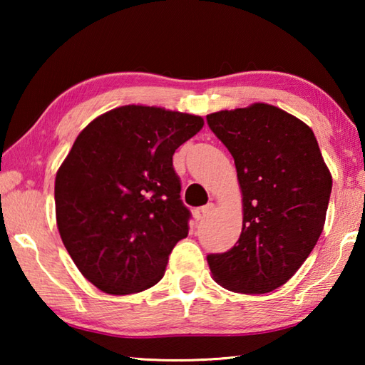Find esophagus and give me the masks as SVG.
<instances>
[{"mask_svg":"<svg viewBox=\"0 0 365 365\" xmlns=\"http://www.w3.org/2000/svg\"><path fill=\"white\" fill-rule=\"evenodd\" d=\"M212 209H214V205H207V206H202V207H196L195 211H193L195 219H196V220L205 219L207 214H211V212H212Z\"/></svg>","mask_w":365,"mask_h":365,"instance_id":"1","label":"esophagus"}]
</instances>
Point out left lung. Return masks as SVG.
<instances>
[{"instance_id":"1","label":"left lung","mask_w":365,"mask_h":365,"mask_svg":"<svg viewBox=\"0 0 365 365\" xmlns=\"http://www.w3.org/2000/svg\"><path fill=\"white\" fill-rule=\"evenodd\" d=\"M207 123L235 159L243 206L237 245L207 256L212 279L233 293L274 292L324 230L331 174L311 127L272 104L219 110Z\"/></svg>"}]
</instances>
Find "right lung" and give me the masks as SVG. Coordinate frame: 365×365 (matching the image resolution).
<instances>
[{
  "mask_svg": "<svg viewBox=\"0 0 365 365\" xmlns=\"http://www.w3.org/2000/svg\"><path fill=\"white\" fill-rule=\"evenodd\" d=\"M202 125L201 115L127 104L78 133L54 182L56 225L98 289L140 293L164 277L190 217L172 156Z\"/></svg>",
  "mask_w": 365,
  "mask_h": 365,
  "instance_id": "right-lung-1",
  "label": "right lung"
}]
</instances>
